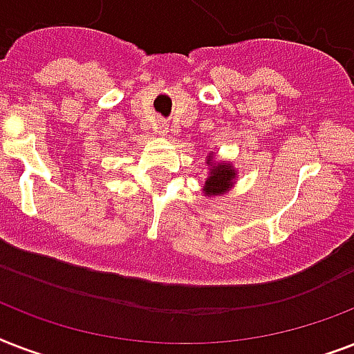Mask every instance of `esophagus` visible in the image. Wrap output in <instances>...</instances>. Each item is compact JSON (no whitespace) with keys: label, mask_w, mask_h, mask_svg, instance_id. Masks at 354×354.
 I'll return each instance as SVG.
<instances>
[{"label":"esophagus","mask_w":354,"mask_h":354,"mask_svg":"<svg viewBox=\"0 0 354 354\" xmlns=\"http://www.w3.org/2000/svg\"><path fill=\"white\" fill-rule=\"evenodd\" d=\"M156 132L165 138L167 133H169V127H167V122H158V127H156Z\"/></svg>","instance_id":"esophagus-1"}]
</instances>
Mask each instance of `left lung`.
<instances>
[{
    "label": "left lung",
    "mask_w": 354,
    "mask_h": 354,
    "mask_svg": "<svg viewBox=\"0 0 354 354\" xmlns=\"http://www.w3.org/2000/svg\"><path fill=\"white\" fill-rule=\"evenodd\" d=\"M205 160L209 167V174L205 178L204 189H202L204 196L213 198V196H222V194L230 193V189L235 185L236 180V169L233 167V163L222 160L218 161L213 152L205 156Z\"/></svg>",
    "instance_id": "obj_1"
}]
</instances>
